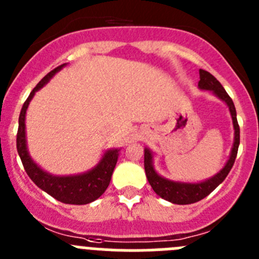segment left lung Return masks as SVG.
Returning a JSON list of instances; mask_svg holds the SVG:
<instances>
[{
    "label": "left lung",
    "mask_w": 259,
    "mask_h": 259,
    "mask_svg": "<svg viewBox=\"0 0 259 259\" xmlns=\"http://www.w3.org/2000/svg\"><path fill=\"white\" fill-rule=\"evenodd\" d=\"M199 72L200 89L211 90L217 97L221 98L223 102L227 103L228 108H230V112H231L232 122H234L235 127V142L234 147H232L231 156H230V160L227 161L226 166L221 170L220 173L215 174L213 178L201 182V183H181V182H173L169 181V179L162 178L153 169L152 153L150 152V150H147V148L144 150V170H146L147 179L150 182L151 187L153 188V191L160 197L178 205H187L200 201V200L208 196L211 191L215 190L225 181L226 177L230 173V170L234 166L235 158L237 156V150H239L240 144V127L239 124H237L236 109H235L234 102L230 98V95L226 93V90L223 89V86L221 85L220 81L217 80L213 74L209 73L208 71H204V69H200Z\"/></svg>",
    "instance_id": "left-lung-1"
}]
</instances>
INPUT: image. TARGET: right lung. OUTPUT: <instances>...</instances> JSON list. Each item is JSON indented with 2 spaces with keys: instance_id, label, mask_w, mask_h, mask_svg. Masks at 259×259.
Returning a JSON list of instances; mask_svg holds the SVG:
<instances>
[{
  "instance_id": "1",
  "label": "right lung",
  "mask_w": 259,
  "mask_h": 259,
  "mask_svg": "<svg viewBox=\"0 0 259 259\" xmlns=\"http://www.w3.org/2000/svg\"><path fill=\"white\" fill-rule=\"evenodd\" d=\"M62 66L57 67L51 72H49L42 80L39 81L33 90L31 92L27 101L24 102L19 115V127L16 134V150L19 153L22 164L24 170L27 171L28 177L38 186L41 190L48 192L50 196L62 201L64 204L83 205L94 201L98 197H101L104 191L108 187L111 177H112L113 169L116 166L118 157V150L107 151L104 153L101 162L93 170L85 174L72 177H54L45 173L42 169H39L29 157L27 151V143H25V112H27L28 104L33 98L34 93L39 90L50 80L58 71L62 69Z\"/></svg>"
}]
</instances>
